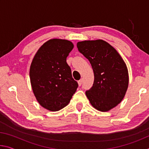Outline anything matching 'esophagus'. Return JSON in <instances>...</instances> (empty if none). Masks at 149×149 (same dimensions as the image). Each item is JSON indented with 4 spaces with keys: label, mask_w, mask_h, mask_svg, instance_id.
<instances>
[{
    "label": "esophagus",
    "mask_w": 149,
    "mask_h": 149,
    "mask_svg": "<svg viewBox=\"0 0 149 149\" xmlns=\"http://www.w3.org/2000/svg\"><path fill=\"white\" fill-rule=\"evenodd\" d=\"M82 83H83V79H81L80 80L78 81V85H79V86H81V85Z\"/></svg>",
    "instance_id": "34e87169"
}]
</instances>
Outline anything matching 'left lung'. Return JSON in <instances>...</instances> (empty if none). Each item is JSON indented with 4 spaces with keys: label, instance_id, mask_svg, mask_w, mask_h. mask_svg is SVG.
<instances>
[{
    "label": "left lung",
    "instance_id": "1",
    "mask_svg": "<svg viewBox=\"0 0 149 149\" xmlns=\"http://www.w3.org/2000/svg\"><path fill=\"white\" fill-rule=\"evenodd\" d=\"M80 53L89 60L94 72V83L86 94L96 109L107 112L120 103L129 84L127 68L114 47L103 40L78 42Z\"/></svg>",
    "mask_w": 149,
    "mask_h": 149
}]
</instances>
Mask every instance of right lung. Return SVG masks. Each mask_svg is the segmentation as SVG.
<instances>
[{
	"mask_svg": "<svg viewBox=\"0 0 149 149\" xmlns=\"http://www.w3.org/2000/svg\"><path fill=\"white\" fill-rule=\"evenodd\" d=\"M73 48L68 40L50 39L33 59L29 71L33 91L39 104L49 110L55 112L66 107L78 87L66 62Z\"/></svg>",
	"mask_w": 149,
	"mask_h": 149,
	"instance_id": "add662e5",
	"label": "right lung"
}]
</instances>
